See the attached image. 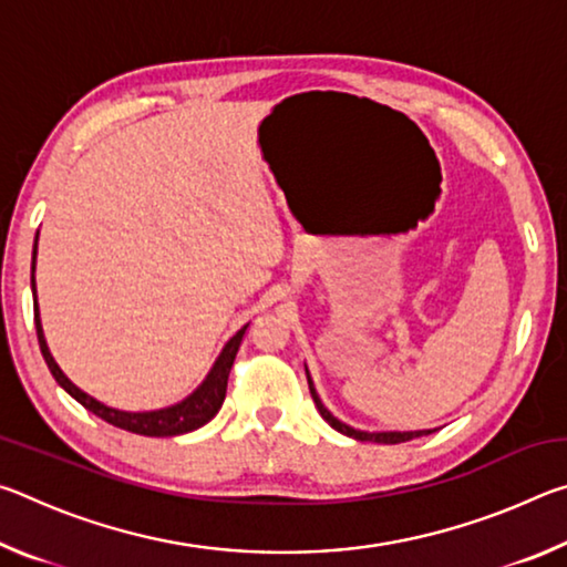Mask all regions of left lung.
I'll use <instances>...</instances> for the list:
<instances>
[{"label":"left lung","mask_w":567,"mask_h":567,"mask_svg":"<svg viewBox=\"0 0 567 567\" xmlns=\"http://www.w3.org/2000/svg\"><path fill=\"white\" fill-rule=\"evenodd\" d=\"M305 372H307V364H305ZM307 385H310V395L315 400V405H318L322 420L328 422L330 427L338 430V433L348 435V437H354L360 440V443H380V445H395V443H405V440H412V437H422V435H430L435 433V430H405V433H400V430H382V433H368V430H358V427H350L348 422H342L332 415V412L322 405V400L318 395V390H315V382L310 378V372H307Z\"/></svg>","instance_id":"left-lung-1"}]
</instances>
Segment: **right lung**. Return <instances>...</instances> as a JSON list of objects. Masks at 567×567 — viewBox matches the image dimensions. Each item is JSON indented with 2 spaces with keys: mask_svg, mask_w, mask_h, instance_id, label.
I'll return each instance as SVG.
<instances>
[{
  "mask_svg": "<svg viewBox=\"0 0 567 567\" xmlns=\"http://www.w3.org/2000/svg\"><path fill=\"white\" fill-rule=\"evenodd\" d=\"M40 237V233H37ZM34 267H37V239H34V252H32V295H34V324H37V338H40V350L44 354V362L47 368L56 380V385L62 390L70 392V395L80 402L82 408H87L94 415L102 417L104 422H110L114 427H122V430H130V433H137V435H147V437H172V435H185L192 433V430L207 425L209 420H213L219 408H223L225 402V392H227V378H229V370H233V362H235V354L239 350V344H243V338L249 324H245L243 330H239L235 338H229L225 342L223 352L217 354V360L213 368H209L207 378L199 382V385L189 392L185 400L175 402V405L169 408H159V410H145V412H130V410H117V408H110L100 402L97 398L87 395V392L80 390L74 385V382L64 375L60 364L52 358L50 352V344L44 340V330H42V320H40V305H37V285H34Z\"/></svg>",
  "mask_w": 567,
  "mask_h": 567,
  "instance_id": "add662e5",
  "label": "right lung"
}]
</instances>
